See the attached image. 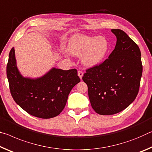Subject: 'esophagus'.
<instances>
[{"label":"esophagus","instance_id":"34e87169","mask_svg":"<svg viewBox=\"0 0 152 152\" xmlns=\"http://www.w3.org/2000/svg\"><path fill=\"white\" fill-rule=\"evenodd\" d=\"M78 76L79 77V78L81 79H82V77L83 76V72H82L81 71H78Z\"/></svg>","mask_w":152,"mask_h":152}]
</instances>
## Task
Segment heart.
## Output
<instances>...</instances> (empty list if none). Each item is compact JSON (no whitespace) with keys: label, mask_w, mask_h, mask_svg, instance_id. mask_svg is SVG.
<instances>
[{"label":"heart","mask_w":152,"mask_h":152,"mask_svg":"<svg viewBox=\"0 0 152 152\" xmlns=\"http://www.w3.org/2000/svg\"><path fill=\"white\" fill-rule=\"evenodd\" d=\"M108 40L103 36H87L77 34L72 36L68 44V51L71 55L81 56V63L89 68L102 63L109 51Z\"/></svg>","instance_id":"heart-1"}]
</instances>
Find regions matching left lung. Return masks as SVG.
I'll list each match as a JSON object with an SVG mask.
<instances>
[{
  "label": "left lung",
  "instance_id": "8db88e82",
  "mask_svg": "<svg viewBox=\"0 0 152 152\" xmlns=\"http://www.w3.org/2000/svg\"><path fill=\"white\" fill-rule=\"evenodd\" d=\"M116 44L108 58L88 69L83 80L91 107L101 115L125 110L137 96L143 67L139 46L125 31L111 29Z\"/></svg>",
  "mask_w": 152,
  "mask_h": 152
}]
</instances>
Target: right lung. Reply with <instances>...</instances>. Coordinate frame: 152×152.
Instances as JSON below:
<instances>
[{"label": "right lung", "mask_w": 152, "mask_h": 152, "mask_svg": "<svg viewBox=\"0 0 152 152\" xmlns=\"http://www.w3.org/2000/svg\"><path fill=\"white\" fill-rule=\"evenodd\" d=\"M7 76L15 102L27 113L41 118L58 115L71 89L80 82L75 69L66 71L53 67L39 77H23L17 68L14 48L9 53Z\"/></svg>", "instance_id": "obj_1"}]
</instances>
